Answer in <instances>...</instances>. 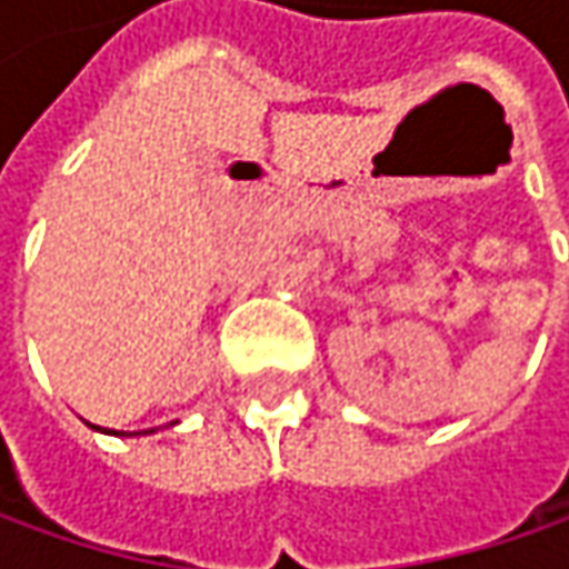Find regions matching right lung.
<instances>
[{"label": "right lung", "instance_id": "add662e5", "mask_svg": "<svg viewBox=\"0 0 569 569\" xmlns=\"http://www.w3.org/2000/svg\"><path fill=\"white\" fill-rule=\"evenodd\" d=\"M91 427H94V430H100V433H113V437H132V433L139 437V433H154V430H132V433H126V430H107V427H98V425H91Z\"/></svg>", "mask_w": 569, "mask_h": 569}]
</instances>
